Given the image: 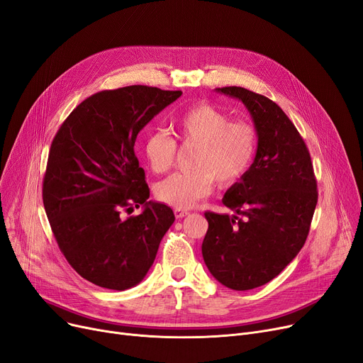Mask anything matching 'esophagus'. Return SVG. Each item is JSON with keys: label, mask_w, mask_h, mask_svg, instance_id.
I'll return each mask as SVG.
<instances>
[{"label": "esophagus", "mask_w": 363, "mask_h": 363, "mask_svg": "<svg viewBox=\"0 0 363 363\" xmlns=\"http://www.w3.org/2000/svg\"><path fill=\"white\" fill-rule=\"evenodd\" d=\"M188 215V211H184V209H175V216L178 218V219H181V218H184V216H186Z\"/></svg>", "instance_id": "obj_1"}]
</instances>
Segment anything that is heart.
Here are the masks:
<instances>
[{
    "label": "heart",
    "mask_w": 363,
    "mask_h": 363,
    "mask_svg": "<svg viewBox=\"0 0 363 363\" xmlns=\"http://www.w3.org/2000/svg\"><path fill=\"white\" fill-rule=\"evenodd\" d=\"M177 136L184 145H197L193 170L173 173L155 186L160 201L188 209L208 197L215 181L230 188L245 178L254 163L258 132L245 118L231 120L225 109L211 102L191 105L175 120ZM177 140L164 132H152L144 140V154L154 173L167 172L177 160Z\"/></svg>",
    "instance_id": "obj_1"
}]
</instances>
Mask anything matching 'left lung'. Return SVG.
Returning <instances> with one entry per match:
<instances>
[{
  "instance_id": "obj_1",
  "label": "left lung",
  "mask_w": 363,
  "mask_h": 363,
  "mask_svg": "<svg viewBox=\"0 0 363 363\" xmlns=\"http://www.w3.org/2000/svg\"><path fill=\"white\" fill-rule=\"evenodd\" d=\"M216 90L245 104L258 148L245 178L223 199L238 215L204 213L209 228L201 254L219 283L247 291L273 280L304 246L318 182L304 139L276 102L243 87Z\"/></svg>"
}]
</instances>
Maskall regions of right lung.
Segmentation results:
<instances>
[{
    "label": "right lung",
    "mask_w": 363,
    "mask_h": 363,
    "mask_svg": "<svg viewBox=\"0 0 363 363\" xmlns=\"http://www.w3.org/2000/svg\"><path fill=\"white\" fill-rule=\"evenodd\" d=\"M181 94L150 86L98 91L53 138L43 179L44 209L69 265L101 288L138 285L175 220L166 204L147 201L150 188L133 148L138 133ZM140 203L143 214L123 218V211Z\"/></svg>",
    "instance_id": "1"
}]
</instances>
